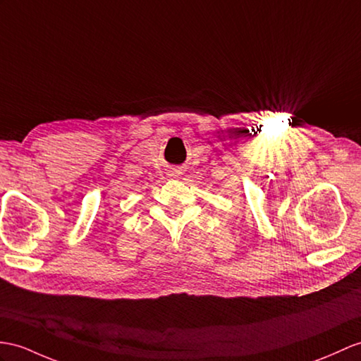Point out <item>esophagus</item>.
<instances>
[{
  "label": "esophagus",
  "mask_w": 361,
  "mask_h": 361,
  "mask_svg": "<svg viewBox=\"0 0 361 361\" xmlns=\"http://www.w3.org/2000/svg\"><path fill=\"white\" fill-rule=\"evenodd\" d=\"M179 174H180V171H179V170H173V171L170 173V176H173V178H178Z\"/></svg>",
  "instance_id": "obj_1"
}]
</instances>
